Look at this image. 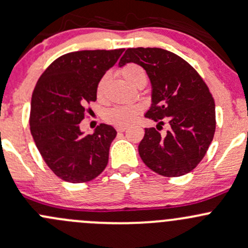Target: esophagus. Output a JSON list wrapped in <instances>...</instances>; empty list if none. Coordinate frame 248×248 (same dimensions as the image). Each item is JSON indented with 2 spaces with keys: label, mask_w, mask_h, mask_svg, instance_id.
<instances>
[{
  "label": "esophagus",
  "mask_w": 248,
  "mask_h": 248,
  "mask_svg": "<svg viewBox=\"0 0 248 248\" xmlns=\"http://www.w3.org/2000/svg\"><path fill=\"white\" fill-rule=\"evenodd\" d=\"M126 129H127L126 126H117V127H116V131L120 132V133L124 132V131H126Z\"/></svg>",
  "instance_id": "esophagus-1"
}]
</instances>
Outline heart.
I'll return each instance as SVG.
<instances>
[{
    "label": "heart",
    "instance_id": "heart-1",
    "mask_svg": "<svg viewBox=\"0 0 248 248\" xmlns=\"http://www.w3.org/2000/svg\"><path fill=\"white\" fill-rule=\"evenodd\" d=\"M120 74L122 75V77L127 82L131 83L134 87H138L140 84H146V80H147V75H146L145 70L140 65L134 64V62H129V64L122 66L120 69ZM108 80V75H104L98 80L97 85H96V96H97L98 100H103L104 96H106ZM139 111L140 109L135 106H116L107 111L106 119L110 124H117V126H128L132 122H134Z\"/></svg>",
    "mask_w": 248,
    "mask_h": 248
}]
</instances>
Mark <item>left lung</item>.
Instances as JSON below:
<instances>
[{"instance_id": "1", "label": "left lung", "mask_w": 248, "mask_h": 248, "mask_svg": "<svg viewBox=\"0 0 248 248\" xmlns=\"http://www.w3.org/2000/svg\"><path fill=\"white\" fill-rule=\"evenodd\" d=\"M135 62L152 84V106L146 117L158 122L145 128L139 155L147 168L165 177L194 170L207 153L216 128L215 102L199 72L177 54L163 48H127L119 65ZM168 122L170 129L160 134Z\"/></svg>"}]
</instances>
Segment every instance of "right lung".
I'll return each mask as SVG.
<instances>
[{"instance_id":"1","label":"right lung","mask_w":248,"mask_h":248,"mask_svg":"<svg viewBox=\"0 0 248 248\" xmlns=\"http://www.w3.org/2000/svg\"><path fill=\"white\" fill-rule=\"evenodd\" d=\"M124 48L70 52L57 58L36 82L30 128L45 163L69 183H85L102 173L116 131L101 124L84 135L79 124L96 101V85Z\"/></svg>"}]
</instances>
